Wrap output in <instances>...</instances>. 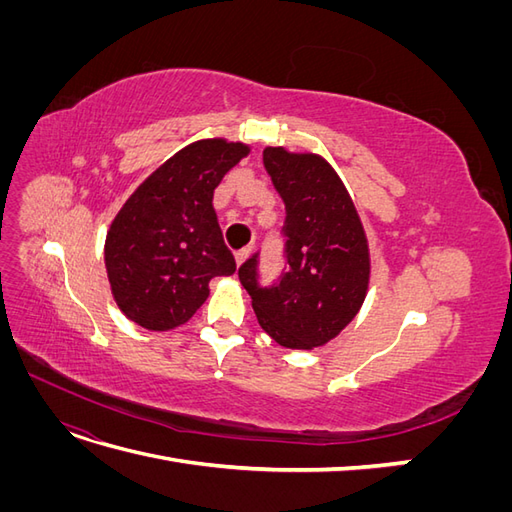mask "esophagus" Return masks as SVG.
Instances as JSON below:
<instances>
[{"instance_id": "1", "label": "esophagus", "mask_w": 512, "mask_h": 512, "mask_svg": "<svg viewBox=\"0 0 512 512\" xmlns=\"http://www.w3.org/2000/svg\"><path fill=\"white\" fill-rule=\"evenodd\" d=\"M250 254H252V247H243V250H239V252L235 254V260H237V265L241 267V265H243V262H245L247 258H250Z\"/></svg>"}]
</instances>
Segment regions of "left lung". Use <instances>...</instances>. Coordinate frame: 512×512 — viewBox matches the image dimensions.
<instances>
[{"mask_svg": "<svg viewBox=\"0 0 512 512\" xmlns=\"http://www.w3.org/2000/svg\"><path fill=\"white\" fill-rule=\"evenodd\" d=\"M267 173L286 205L288 271L260 288L256 256L239 269L258 324L277 344L314 350L359 314L369 290V241L344 181L318 153L267 147Z\"/></svg>", "mask_w": 512, "mask_h": 512, "instance_id": "left-lung-1", "label": "left lung"}]
</instances>
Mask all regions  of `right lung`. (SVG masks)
I'll return each instance as SVG.
<instances>
[{"label":"right lung","mask_w":512,"mask_h":512,"mask_svg":"<svg viewBox=\"0 0 512 512\" xmlns=\"http://www.w3.org/2000/svg\"><path fill=\"white\" fill-rule=\"evenodd\" d=\"M252 147L200 138L179 149L121 205L104 241V265L121 314L147 331L188 322L209 297V282L232 275L213 192Z\"/></svg>","instance_id":"obj_1"}]
</instances>
